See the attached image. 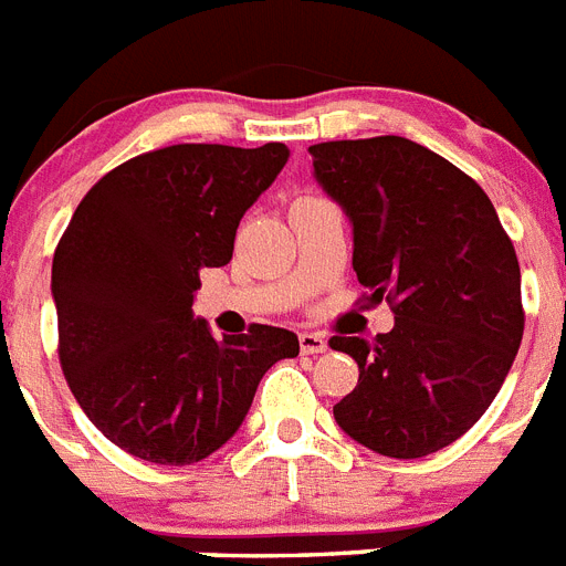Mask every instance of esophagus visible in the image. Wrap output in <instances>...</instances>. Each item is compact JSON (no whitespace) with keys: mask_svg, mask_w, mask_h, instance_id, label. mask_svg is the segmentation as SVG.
<instances>
[{"mask_svg":"<svg viewBox=\"0 0 566 566\" xmlns=\"http://www.w3.org/2000/svg\"><path fill=\"white\" fill-rule=\"evenodd\" d=\"M298 348H302V354H325L327 339L322 334L305 331V334H298Z\"/></svg>","mask_w":566,"mask_h":566,"instance_id":"1","label":"esophagus"}]
</instances>
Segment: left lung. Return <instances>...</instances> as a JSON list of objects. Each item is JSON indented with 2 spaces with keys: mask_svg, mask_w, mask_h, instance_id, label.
<instances>
[{
  "mask_svg": "<svg viewBox=\"0 0 566 566\" xmlns=\"http://www.w3.org/2000/svg\"><path fill=\"white\" fill-rule=\"evenodd\" d=\"M325 192L354 224V270L394 327L334 336L359 382L334 406L345 434L386 458H422L492 406L524 336L521 268L467 172L397 135L311 146Z\"/></svg>",
  "mask_w": 566,
  "mask_h": 566,
  "instance_id": "1",
  "label": "left lung"
}]
</instances>
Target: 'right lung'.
I'll list each match as a JSON object with an SVG mask.
<instances>
[{"label":"right lung","mask_w":566,"mask_h":566,"mask_svg":"<svg viewBox=\"0 0 566 566\" xmlns=\"http://www.w3.org/2000/svg\"><path fill=\"white\" fill-rule=\"evenodd\" d=\"M287 146L178 144L106 172L54 250L56 354L74 400L114 446L160 467L210 458L244 422L296 334L250 325L216 339L192 319L203 268L232 259L244 212Z\"/></svg>","instance_id":"obj_1"}]
</instances>
